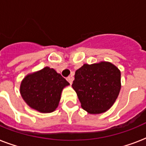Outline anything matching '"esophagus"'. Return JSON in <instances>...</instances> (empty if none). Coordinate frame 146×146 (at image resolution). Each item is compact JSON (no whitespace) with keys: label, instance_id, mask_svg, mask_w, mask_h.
<instances>
[{"label":"esophagus","instance_id":"esophagus-1","mask_svg":"<svg viewBox=\"0 0 146 146\" xmlns=\"http://www.w3.org/2000/svg\"><path fill=\"white\" fill-rule=\"evenodd\" d=\"M66 80H67V81L70 82V84L71 85L72 84V82H73V76H68V77L66 78Z\"/></svg>","mask_w":146,"mask_h":146}]
</instances>
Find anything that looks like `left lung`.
I'll return each instance as SVG.
<instances>
[{
    "mask_svg": "<svg viewBox=\"0 0 146 146\" xmlns=\"http://www.w3.org/2000/svg\"><path fill=\"white\" fill-rule=\"evenodd\" d=\"M72 87L85 111L92 114L104 113L120 93V71L110 62L83 64L76 71Z\"/></svg>",
    "mask_w": 146,
    "mask_h": 146,
    "instance_id": "left-lung-1",
    "label": "left lung"
}]
</instances>
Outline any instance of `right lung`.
<instances>
[{"label":"right lung","mask_w":146,"mask_h":146,"mask_svg":"<svg viewBox=\"0 0 146 146\" xmlns=\"http://www.w3.org/2000/svg\"><path fill=\"white\" fill-rule=\"evenodd\" d=\"M69 85L60 73L46 66L24 78L20 94L30 108L41 113H50L58 106L63 89Z\"/></svg>","instance_id":"right-lung-1"}]
</instances>
